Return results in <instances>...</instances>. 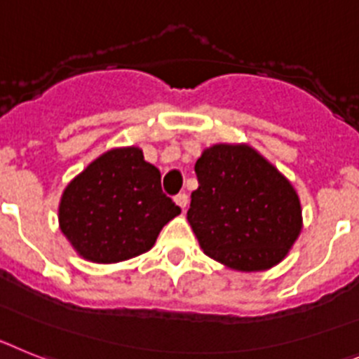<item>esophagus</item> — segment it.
<instances>
[{"mask_svg": "<svg viewBox=\"0 0 359 359\" xmlns=\"http://www.w3.org/2000/svg\"><path fill=\"white\" fill-rule=\"evenodd\" d=\"M175 204L179 205L182 211L186 210V205H188V195H186V193H179V195L175 197Z\"/></svg>", "mask_w": 359, "mask_h": 359, "instance_id": "esophagus-1", "label": "esophagus"}]
</instances>
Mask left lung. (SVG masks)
<instances>
[{
  "mask_svg": "<svg viewBox=\"0 0 359 359\" xmlns=\"http://www.w3.org/2000/svg\"><path fill=\"white\" fill-rule=\"evenodd\" d=\"M188 222L204 253L236 271H264L287 257L302 231L300 198L248 144H215L195 164Z\"/></svg>",
  "mask_w": 359,
  "mask_h": 359,
  "instance_id": "1",
  "label": "left lung"
}]
</instances>
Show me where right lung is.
I'll return each mask as SVG.
<instances>
[{
  "label": "right lung",
  "mask_w": 359,
  "mask_h": 359,
  "mask_svg": "<svg viewBox=\"0 0 359 359\" xmlns=\"http://www.w3.org/2000/svg\"><path fill=\"white\" fill-rule=\"evenodd\" d=\"M179 213L162 193L161 171L130 146L102 154L68 184L59 227L83 258L115 264L149 251Z\"/></svg>",
  "instance_id": "right-lung-1"
}]
</instances>
